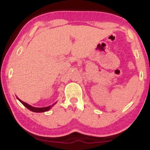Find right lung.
Here are the masks:
<instances>
[{
    "instance_id": "add662e5",
    "label": "right lung",
    "mask_w": 150,
    "mask_h": 150,
    "mask_svg": "<svg viewBox=\"0 0 150 150\" xmlns=\"http://www.w3.org/2000/svg\"><path fill=\"white\" fill-rule=\"evenodd\" d=\"M17 98L18 100H19V101L21 102V103L23 104V105L25 106L28 108V110H31L33 112H46L47 110H49L51 108V107H52L55 104H56V102L54 103L53 104H52L51 106H46V107H42V108H37V107H34V106H32L29 105V104H28L27 103H26V102H24L23 101H22L21 100H20L19 98L17 97Z\"/></svg>"
}]
</instances>
